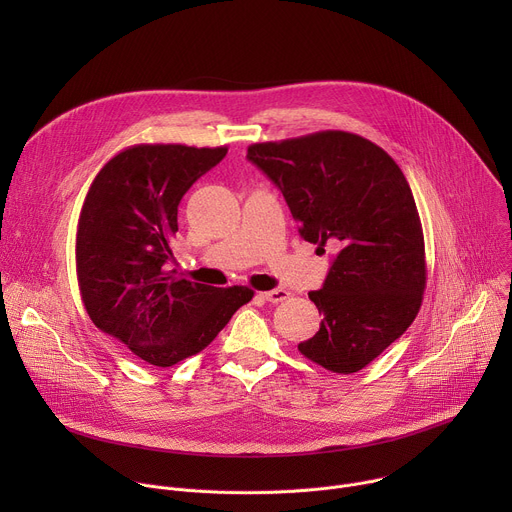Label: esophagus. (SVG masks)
Returning a JSON list of instances; mask_svg holds the SVG:
<instances>
[{
  "mask_svg": "<svg viewBox=\"0 0 512 512\" xmlns=\"http://www.w3.org/2000/svg\"><path fill=\"white\" fill-rule=\"evenodd\" d=\"M261 296H263V300H267L269 304H279V302H283V300L289 298V291L283 289V287H275V289H271V291H265V294H261Z\"/></svg>",
  "mask_w": 512,
  "mask_h": 512,
  "instance_id": "obj_1",
  "label": "esophagus"
}]
</instances>
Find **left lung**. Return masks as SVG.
Instances as JSON below:
<instances>
[{"label": "left lung", "mask_w": 512, "mask_h": 512, "mask_svg": "<svg viewBox=\"0 0 512 512\" xmlns=\"http://www.w3.org/2000/svg\"><path fill=\"white\" fill-rule=\"evenodd\" d=\"M247 158L281 190L300 235L336 249L322 289L308 294L324 320L298 350L332 373L364 369L411 326L423 300V231L401 168L348 131L253 143Z\"/></svg>", "instance_id": "8db88e82"}]
</instances>
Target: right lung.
Masks as SVG:
<instances>
[{
  "label": "right lung",
  "instance_id": "add662e5",
  "mask_svg": "<svg viewBox=\"0 0 512 512\" xmlns=\"http://www.w3.org/2000/svg\"><path fill=\"white\" fill-rule=\"evenodd\" d=\"M229 148L139 143L95 176L77 231V277L93 324L154 367L204 350L251 302L245 285L212 287L168 269L178 204Z\"/></svg>",
  "mask_w": 512,
  "mask_h": 512
}]
</instances>
